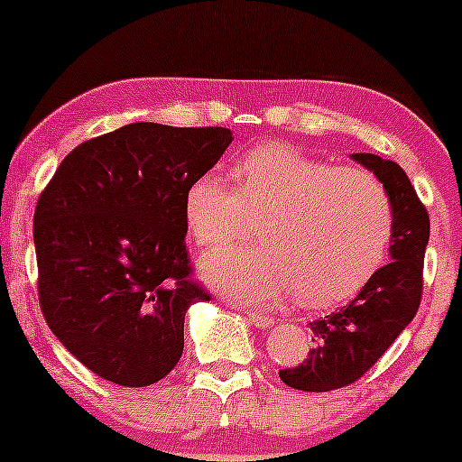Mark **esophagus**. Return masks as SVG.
<instances>
[{"label":"esophagus","mask_w":462,"mask_h":462,"mask_svg":"<svg viewBox=\"0 0 462 462\" xmlns=\"http://www.w3.org/2000/svg\"><path fill=\"white\" fill-rule=\"evenodd\" d=\"M247 317H249V321L258 328H269L273 323V317L264 315V312H258V310H247Z\"/></svg>","instance_id":"1"}]
</instances>
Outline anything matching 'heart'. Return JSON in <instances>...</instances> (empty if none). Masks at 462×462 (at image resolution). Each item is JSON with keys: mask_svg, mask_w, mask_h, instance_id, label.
Returning <instances> with one entry per match:
<instances>
[{"mask_svg": "<svg viewBox=\"0 0 462 462\" xmlns=\"http://www.w3.org/2000/svg\"><path fill=\"white\" fill-rule=\"evenodd\" d=\"M235 187L206 173L190 184L184 217L204 249L263 247L208 256L204 278L230 298L269 304L295 289L309 309L352 298L383 264L393 236L389 190L365 169H338L298 147L258 145L232 169Z\"/></svg>", "mask_w": 462, "mask_h": 462, "instance_id": "heart-1", "label": "heart"}]
</instances>
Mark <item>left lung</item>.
<instances>
[{"mask_svg": "<svg viewBox=\"0 0 462 462\" xmlns=\"http://www.w3.org/2000/svg\"><path fill=\"white\" fill-rule=\"evenodd\" d=\"M352 158L374 171L391 195L395 221L391 263L371 275L347 306L310 321L315 347L298 367L280 369L284 384L310 393L343 389L363 378L421 304L423 256L430 238L426 206L397 162L375 153H352Z\"/></svg>", "mask_w": 462, "mask_h": 462, "instance_id": "left-lung-1", "label": "left lung"}]
</instances>
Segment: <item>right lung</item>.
<instances>
[{"label": "right lung", "instance_id": "right-lung-1", "mask_svg": "<svg viewBox=\"0 0 462 462\" xmlns=\"http://www.w3.org/2000/svg\"><path fill=\"white\" fill-rule=\"evenodd\" d=\"M232 143L227 128L130 124L73 150L34 210L39 304L79 363L119 386L178 365L190 280L184 198Z\"/></svg>", "mask_w": 462, "mask_h": 462}]
</instances>
